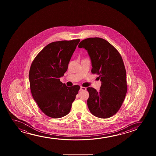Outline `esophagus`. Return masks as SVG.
<instances>
[{
    "mask_svg": "<svg viewBox=\"0 0 156 156\" xmlns=\"http://www.w3.org/2000/svg\"><path fill=\"white\" fill-rule=\"evenodd\" d=\"M86 90V88L83 87H80V90Z\"/></svg>",
    "mask_w": 156,
    "mask_h": 156,
    "instance_id": "34e87169",
    "label": "esophagus"
}]
</instances>
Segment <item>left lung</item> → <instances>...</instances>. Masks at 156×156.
Returning <instances> with one entry per match:
<instances>
[{
	"label": "left lung",
	"mask_w": 156,
	"mask_h": 156,
	"mask_svg": "<svg viewBox=\"0 0 156 156\" xmlns=\"http://www.w3.org/2000/svg\"><path fill=\"white\" fill-rule=\"evenodd\" d=\"M78 47L87 51L92 73L99 75L100 90L88 87L87 105L97 117L108 118L117 113L127 93L126 71L122 56L112 45L101 38H90L79 43Z\"/></svg>",
	"instance_id": "obj_1"
}]
</instances>
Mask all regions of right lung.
Returning a JSON list of instances; mask_svg holds the SVG:
<instances>
[{"mask_svg":"<svg viewBox=\"0 0 156 156\" xmlns=\"http://www.w3.org/2000/svg\"><path fill=\"white\" fill-rule=\"evenodd\" d=\"M80 39L50 43L37 55L29 78L32 97L41 110L49 117L68 115L80 86H66L60 81Z\"/></svg>","mask_w":156,"mask_h":156,"instance_id":"obj_1","label":"right lung"}]
</instances>
